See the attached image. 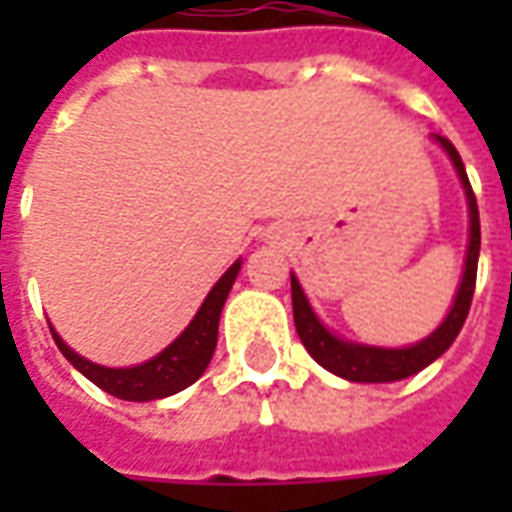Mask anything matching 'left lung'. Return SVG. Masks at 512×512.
I'll return each instance as SVG.
<instances>
[{
  "mask_svg": "<svg viewBox=\"0 0 512 512\" xmlns=\"http://www.w3.org/2000/svg\"><path fill=\"white\" fill-rule=\"evenodd\" d=\"M447 156H450L452 167L458 172V178L466 191V202H469V249H466V266H463L461 288L455 293L447 318L441 321L436 332L425 337L422 343L408 345V348H376V345H359L340 340L332 334L318 315L312 312L310 301L301 290L299 279L290 274V296H293V321H296V332H299L301 343L310 351V356L321 367H326L334 376L345 378V381H356V384H389V381H400L419 373L422 367L436 362L461 332L463 321L469 315L474 296V282H477V257H480V213H477V200H474L472 183L466 178V167H463L458 150L450 139L436 134Z\"/></svg>",
  "mask_w": 512,
  "mask_h": 512,
  "instance_id": "1",
  "label": "left lung"
}]
</instances>
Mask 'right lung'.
I'll use <instances>...</instances> for the list:
<instances>
[{
	"mask_svg": "<svg viewBox=\"0 0 512 512\" xmlns=\"http://www.w3.org/2000/svg\"><path fill=\"white\" fill-rule=\"evenodd\" d=\"M241 271V260H235L233 266L224 271V277L216 282L208 293V299L202 301L200 312L194 315V321L183 329L178 340L167 345L164 351L153 359H147L145 365L136 367H104L95 365L90 359H84L76 351H71L60 334L51 329L54 343L62 351V356L71 362L84 378H90L95 386H101L109 395L120 397V400H134V403H145V400H158V397H169L191 386L197 378L205 373V367L211 362L213 351H216V337H219V315H222L227 293L233 288L235 277Z\"/></svg>",
	"mask_w": 512,
	"mask_h": 512,
	"instance_id": "1",
	"label": "right lung"
}]
</instances>
